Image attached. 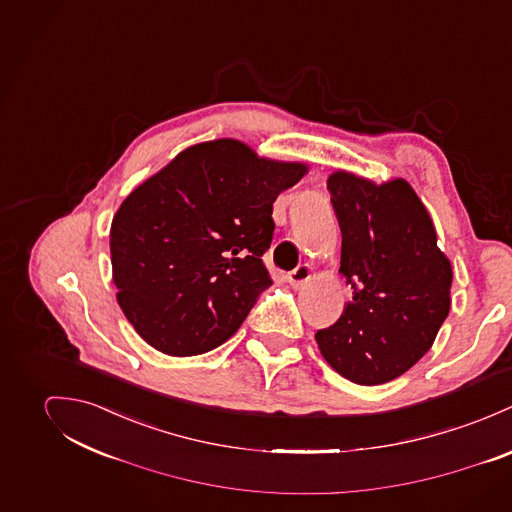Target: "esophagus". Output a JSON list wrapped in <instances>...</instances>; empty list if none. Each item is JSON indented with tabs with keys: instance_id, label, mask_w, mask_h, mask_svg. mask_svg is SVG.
<instances>
[{
	"instance_id": "esophagus-1",
	"label": "esophagus",
	"mask_w": 512,
	"mask_h": 512,
	"mask_svg": "<svg viewBox=\"0 0 512 512\" xmlns=\"http://www.w3.org/2000/svg\"><path fill=\"white\" fill-rule=\"evenodd\" d=\"M312 277V271L308 265H298L290 275H288V283L292 284L294 288H300L302 284L308 283Z\"/></svg>"
}]
</instances>
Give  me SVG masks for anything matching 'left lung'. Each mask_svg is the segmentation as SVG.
I'll return each instance as SVG.
<instances>
[{
    "label": "left lung",
    "instance_id": "8db88e82",
    "mask_svg": "<svg viewBox=\"0 0 512 512\" xmlns=\"http://www.w3.org/2000/svg\"><path fill=\"white\" fill-rule=\"evenodd\" d=\"M328 190L341 229L340 273L353 288L340 320L316 332L324 359L357 385L406 373L450 314L452 263L404 178L375 184L336 171Z\"/></svg>",
    "mask_w": 512,
    "mask_h": 512
}]
</instances>
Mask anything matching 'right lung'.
<instances>
[{
	"label": "right lung",
	"mask_w": 512,
	"mask_h": 512,
	"mask_svg": "<svg viewBox=\"0 0 512 512\" xmlns=\"http://www.w3.org/2000/svg\"><path fill=\"white\" fill-rule=\"evenodd\" d=\"M306 172L216 139L139 184L110 229L117 302L135 332L172 357L228 341L273 284L261 259L273 241V204Z\"/></svg>",
	"instance_id": "right-lung-1"
}]
</instances>
